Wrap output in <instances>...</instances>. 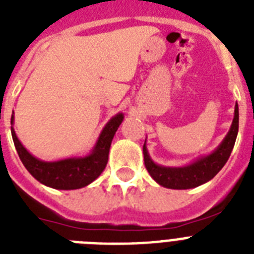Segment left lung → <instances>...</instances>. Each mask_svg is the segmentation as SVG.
Listing matches in <instances>:
<instances>
[{
	"mask_svg": "<svg viewBox=\"0 0 254 254\" xmlns=\"http://www.w3.org/2000/svg\"><path fill=\"white\" fill-rule=\"evenodd\" d=\"M238 128H239V111H238V104H235L232 127L223 142L220 143L215 151L197 159L194 163L186 167H161L151 160L146 149V141H145L143 143L145 167L154 181L163 187L172 188V190H190V188L198 187L206 182L211 181L225 165L234 147Z\"/></svg>",
	"mask_w": 254,
	"mask_h": 254,
	"instance_id": "left-lung-1",
	"label": "left lung"
}]
</instances>
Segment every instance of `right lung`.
Listing matches in <instances>:
<instances>
[{
    "label": "right lung",
    "instance_id": "1",
    "mask_svg": "<svg viewBox=\"0 0 254 254\" xmlns=\"http://www.w3.org/2000/svg\"><path fill=\"white\" fill-rule=\"evenodd\" d=\"M123 114L118 113L105 125L93 151L84 158H69L58 161H42L22 146L16 133L11 127L12 140L20 160L31 176L42 185L55 190H78L90 185L102 174L108 163V155L114 134L123 121ZM13 116L11 117V125Z\"/></svg>",
    "mask_w": 254,
    "mask_h": 254
}]
</instances>
